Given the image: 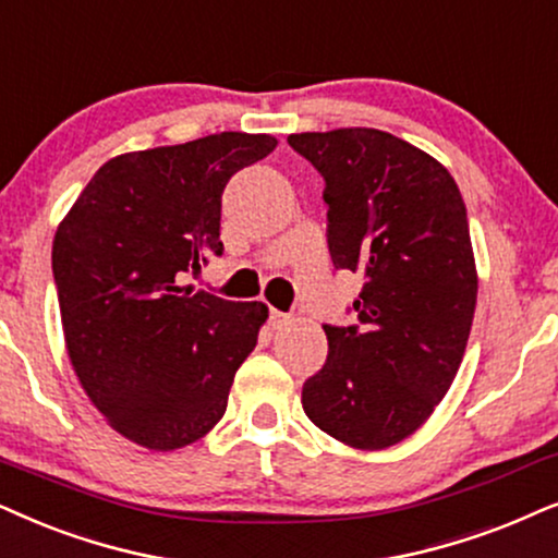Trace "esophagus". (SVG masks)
Instances as JSON below:
<instances>
[{
	"label": "esophagus",
	"instance_id": "1",
	"mask_svg": "<svg viewBox=\"0 0 558 558\" xmlns=\"http://www.w3.org/2000/svg\"><path fill=\"white\" fill-rule=\"evenodd\" d=\"M289 320H292V317H289L287 313H279V310H271V313H269V328L271 330H281L284 325H289Z\"/></svg>",
	"mask_w": 558,
	"mask_h": 558
}]
</instances>
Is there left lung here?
Masks as SVG:
<instances>
[{"label": "left lung", "mask_w": 558, "mask_h": 558, "mask_svg": "<svg viewBox=\"0 0 558 558\" xmlns=\"http://www.w3.org/2000/svg\"><path fill=\"white\" fill-rule=\"evenodd\" d=\"M287 141L325 179L332 264L364 277L356 325H323L328 361L302 408L341 444L381 451L428 421L464 359L480 287L464 199L444 163L385 130Z\"/></svg>", "instance_id": "1"}]
</instances>
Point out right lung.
<instances>
[{
	"label": "right lung",
	"mask_w": 558,
	"mask_h": 558,
	"mask_svg": "<svg viewBox=\"0 0 558 558\" xmlns=\"http://www.w3.org/2000/svg\"><path fill=\"white\" fill-rule=\"evenodd\" d=\"M277 143L217 133L114 156L58 222L69 361L107 425L148 451H177L220 423L269 320L264 302L220 300L182 279L222 256V190Z\"/></svg>",
	"instance_id": "1"
}]
</instances>
